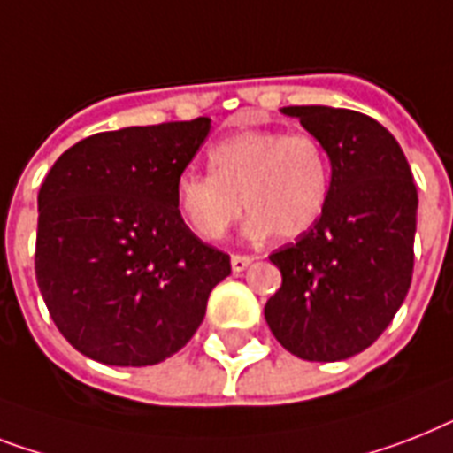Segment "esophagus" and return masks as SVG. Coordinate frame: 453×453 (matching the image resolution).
Wrapping results in <instances>:
<instances>
[{
  "instance_id": "esophagus-1",
  "label": "esophagus",
  "mask_w": 453,
  "mask_h": 453,
  "mask_svg": "<svg viewBox=\"0 0 453 453\" xmlns=\"http://www.w3.org/2000/svg\"><path fill=\"white\" fill-rule=\"evenodd\" d=\"M253 263V258L251 256H233V258H230V265H233V272H244L246 267H249V265Z\"/></svg>"
}]
</instances>
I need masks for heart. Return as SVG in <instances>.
I'll use <instances>...</instances> for the list:
<instances>
[{"label": "heart", "mask_w": 453, "mask_h": 453, "mask_svg": "<svg viewBox=\"0 0 453 453\" xmlns=\"http://www.w3.org/2000/svg\"><path fill=\"white\" fill-rule=\"evenodd\" d=\"M209 167L176 181L181 216L202 239L223 237L244 204L253 234L297 239L328 207L330 157L310 132H237L209 149Z\"/></svg>", "instance_id": "1"}]
</instances>
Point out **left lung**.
Instances as JSON below:
<instances>
[{"label": "left lung", "mask_w": 453, "mask_h": 453, "mask_svg": "<svg viewBox=\"0 0 453 453\" xmlns=\"http://www.w3.org/2000/svg\"><path fill=\"white\" fill-rule=\"evenodd\" d=\"M330 157L326 214L270 260L281 288L265 321L297 358L333 363L360 354L405 300L414 270L417 186L391 132L333 106H284Z\"/></svg>", "instance_id": "8db88e82"}]
</instances>
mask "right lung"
I'll use <instances>...</instances> for the list:
<instances>
[{"mask_svg":"<svg viewBox=\"0 0 453 453\" xmlns=\"http://www.w3.org/2000/svg\"><path fill=\"white\" fill-rule=\"evenodd\" d=\"M211 120L73 143L39 190L35 272L65 340L104 365H156L200 328L230 256L183 223L176 181Z\"/></svg>","mask_w":453,"mask_h":453,"instance_id":"obj_1","label":"right lung"}]
</instances>
